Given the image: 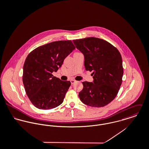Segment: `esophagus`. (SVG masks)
Segmentation results:
<instances>
[{
	"label": "esophagus",
	"instance_id": "1",
	"mask_svg": "<svg viewBox=\"0 0 149 149\" xmlns=\"http://www.w3.org/2000/svg\"><path fill=\"white\" fill-rule=\"evenodd\" d=\"M76 80H70V83H71V84H74L75 83H76Z\"/></svg>",
	"mask_w": 149,
	"mask_h": 149
}]
</instances>
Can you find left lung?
Wrapping results in <instances>:
<instances>
[{"mask_svg":"<svg viewBox=\"0 0 149 149\" xmlns=\"http://www.w3.org/2000/svg\"><path fill=\"white\" fill-rule=\"evenodd\" d=\"M73 42L84 56L86 70L92 71L93 81L83 82L79 93L86 105L104 107L116 96L122 83L123 68L119 50L106 41L95 37L75 40Z\"/></svg>","mask_w":149,"mask_h":149,"instance_id":"obj_1","label":"left lung"}]
</instances>
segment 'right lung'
<instances>
[{
	"mask_svg": "<svg viewBox=\"0 0 149 149\" xmlns=\"http://www.w3.org/2000/svg\"><path fill=\"white\" fill-rule=\"evenodd\" d=\"M74 49L70 40L58 41L40 46L29 54L22 80L26 93L36 107L50 109L62 104L71 83L53 76L52 73L61 67Z\"/></svg>",
	"mask_w": 149,
	"mask_h": 149,
	"instance_id": "1",
	"label": "right lung"
}]
</instances>
